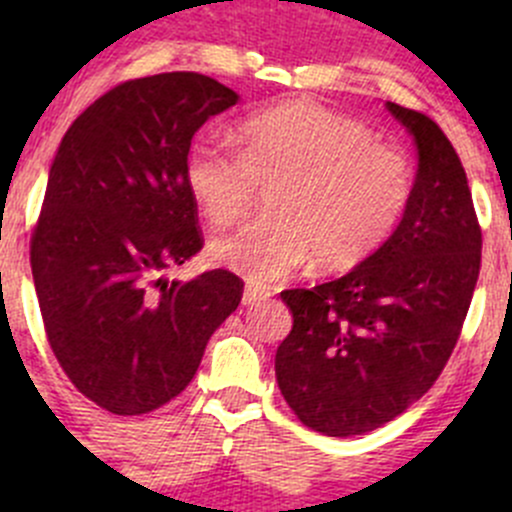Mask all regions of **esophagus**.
<instances>
[{
  "instance_id": "34e87169",
  "label": "esophagus",
  "mask_w": 512,
  "mask_h": 512,
  "mask_svg": "<svg viewBox=\"0 0 512 512\" xmlns=\"http://www.w3.org/2000/svg\"><path fill=\"white\" fill-rule=\"evenodd\" d=\"M267 297H270V292H267L265 287L247 285V287H245V292H242V304H247V307H250V304H260V302H265Z\"/></svg>"
}]
</instances>
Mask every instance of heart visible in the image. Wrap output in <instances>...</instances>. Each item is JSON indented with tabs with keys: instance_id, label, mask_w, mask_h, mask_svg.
Wrapping results in <instances>:
<instances>
[{
	"instance_id": "1",
	"label": "heart",
	"mask_w": 512,
	"mask_h": 512,
	"mask_svg": "<svg viewBox=\"0 0 512 512\" xmlns=\"http://www.w3.org/2000/svg\"><path fill=\"white\" fill-rule=\"evenodd\" d=\"M242 151L195 138L185 185L205 220L227 225L270 185L267 210L210 240L215 265L267 285L314 257L322 270L359 265L399 225L414 165L374 131L314 101H287L240 123Z\"/></svg>"
}]
</instances>
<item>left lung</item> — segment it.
I'll return each instance as SVG.
<instances>
[{"mask_svg": "<svg viewBox=\"0 0 512 512\" xmlns=\"http://www.w3.org/2000/svg\"><path fill=\"white\" fill-rule=\"evenodd\" d=\"M414 136V195L389 240L349 275L285 289L292 332L275 374L289 409L324 436L404 414L446 366L480 272V227L461 158L423 113L386 101Z\"/></svg>", "mask_w": 512, "mask_h": 512, "instance_id": "8db88e82", "label": "left lung"}]
</instances>
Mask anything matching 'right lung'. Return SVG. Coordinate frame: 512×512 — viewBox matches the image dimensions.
Instances as JSON below:
<instances>
[{
  "instance_id": "obj_1",
  "label": "right lung",
  "mask_w": 512,
  "mask_h": 512,
  "mask_svg": "<svg viewBox=\"0 0 512 512\" xmlns=\"http://www.w3.org/2000/svg\"><path fill=\"white\" fill-rule=\"evenodd\" d=\"M237 101L193 71L146 76L103 94L61 138L32 235L34 287L61 369L111 414L175 399L240 304L227 270L165 277L203 247L183 175L190 141Z\"/></svg>"
}]
</instances>
